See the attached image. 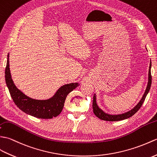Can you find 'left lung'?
Listing matches in <instances>:
<instances>
[{
  "instance_id": "1",
  "label": "left lung",
  "mask_w": 157,
  "mask_h": 157,
  "mask_svg": "<svg viewBox=\"0 0 157 157\" xmlns=\"http://www.w3.org/2000/svg\"><path fill=\"white\" fill-rule=\"evenodd\" d=\"M151 63H150V67H149V71H148V82L147 85V87L146 89V90L144 92V94L142 96L141 100L139 101V103L136 105L133 109H131L130 111H128L122 114H119V115H109L105 113L104 111H103L97 105L96 103V96L95 94L93 96V113L95 116L99 118V119L105 121H120L123 120L125 119H127L132 117L133 115H134L137 111L140 109L142 105L143 104L144 100L146 99V97H147V94L148 93L150 89H151V83H152V76H151Z\"/></svg>"
}]
</instances>
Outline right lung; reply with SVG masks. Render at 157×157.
I'll use <instances>...</instances> for the list:
<instances>
[{
  "label": "right lung",
  "instance_id": "1",
  "mask_svg": "<svg viewBox=\"0 0 157 157\" xmlns=\"http://www.w3.org/2000/svg\"><path fill=\"white\" fill-rule=\"evenodd\" d=\"M5 68V81L12 99L15 105L27 114L41 119H51L61 113L68 94L79 85L78 82L70 83L59 89L52 98L47 100L31 99L16 87L10 75L9 54Z\"/></svg>",
  "mask_w": 157,
  "mask_h": 157
}]
</instances>
